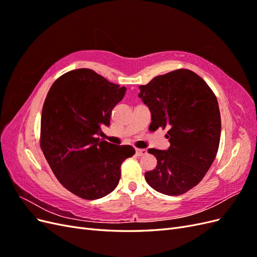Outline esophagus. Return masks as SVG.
<instances>
[{"label":"esophagus","instance_id":"1","mask_svg":"<svg viewBox=\"0 0 257 257\" xmlns=\"http://www.w3.org/2000/svg\"><path fill=\"white\" fill-rule=\"evenodd\" d=\"M147 153V150L146 149H139V148H137L136 149V155L137 157H143L144 154Z\"/></svg>","mask_w":257,"mask_h":257}]
</instances>
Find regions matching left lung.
Returning a JSON list of instances; mask_svg holds the SVG:
<instances>
[{"instance_id": "1", "label": "left lung", "mask_w": 257, "mask_h": 257, "mask_svg": "<svg viewBox=\"0 0 257 257\" xmlns=\"http://www.w3.org/2000/svg\"><path fill=\"white\" fill-rule=\"evenodd\" d=\"M139 97L151 112V132L167 130V150L151 148L158 164L145 174L152 189L170 196L196 186L219 150L221 114L213 91L190 69L160 75L139 87Z\"/></svg>"}]
</instances>
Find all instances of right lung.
Instances as JSON below:
<instances>
[{"label": "right lung", "instance_id": "1", "mask_svg": "<svg viewBox=\"0 0 257 257\" xmlns=\"http://www.w3.org/2000/svg\"><path fill=\"white\" fill-rule=\"evenodd\" d=\"M126 88L89 68L67 72L53 82L43 106L41 148L59 182L83 199H98L119 183L121 165L132 146L100 141L113 107Z\"/></svg>", "mask_w": 257, "mask_h": 257}]
</instances>
